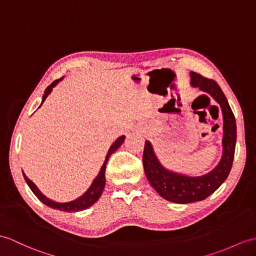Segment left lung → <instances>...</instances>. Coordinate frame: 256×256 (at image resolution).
<instances>
[{
  "mask_svg": "<svg viewBox=\"0 0 256 256\" xmlns=\"http://www.w3.org/2000/svg\"><path fill=\"white\" fill-rule=\"evenodd\" d=\"M191 78L194 87H200L203 92L210 94L222 106L224 114V154L220 162L210 174L193 178L166 170L159 164L148 140L145 142L142 152V164L147 180L164 200L180 204L203 200L222 186L232 167L236 140V118L220 86L214 80L195 72L191 73Z\"/></svg>",
  "mask_w": 256,
  "mask_h": 256,
  "instance_id": "1",
  "label": "left lung"
}]
</instances>
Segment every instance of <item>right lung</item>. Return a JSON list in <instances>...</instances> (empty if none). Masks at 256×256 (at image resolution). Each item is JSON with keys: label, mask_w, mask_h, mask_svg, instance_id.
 Masks as SVG:
<instances>
[{"label": "right lung", "mask_w": 256, "mask_h": 256, "mask_svg": "<svg viewBox=\"0 0 256 256\" xmlns=\"http://www.w3.org/2000/svg\"><path fill=\"white\" fill-rule=\"evenodd\" d=\"M61 80L62 78L54 80V82H52V84H50L49 86L46 87V92H44V97H42V104L44 102V100L48 97V94L51 92L52 88L54 87L58 82V80ZM124 138H126V136H120V138H118L114 142V144H112V146L110 147V150L108 152V155H106V157L104 164V166L100 169L99 174L97 176L96 179L94 180L92 186L88 188V191L84 195L80 196V198H77V200H75L73 202H70V203H56V202L50 200L49 198H46V196H44L42 194H41L39 192V190L36 188L34 184L30 180H29L25 174H22L24 178H25V181L27 182L28 186L30 188V190L34 192V194L37 196L38 200L40 202H42L44 205L51 207V208L58 210H64V212H80V210H86V208H88V207H90L94 203H96V202L98 200V198H100V195L102 194L104 184H106V162H108V160H109V157L111 156V154H114L118 150V148L121 146V144L124 142Z\"/></svg>", "instance_id": "obj_1"}]
</instances>
